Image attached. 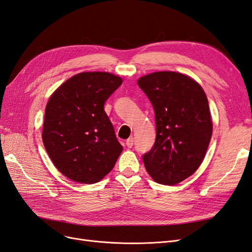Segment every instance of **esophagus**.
Returning a JSON list of instances; mask_svg holds the SVG:
<instances>
[{"label": "esophagus", "instance_id": "1", "mask_svg": "<svg viewBox=\"0 0 252 252\" xmlns=\"http://www.w3.org/2000/svg\"><path fill=\"white\" fill-rule=\"evenodd\" d=\"M133 144H134V140H133L132 136L126 141V145H127V147H129V148H131L133 146Z\"/></svg>", "mask_w": 252, "mask_h": 252}]
</instances>
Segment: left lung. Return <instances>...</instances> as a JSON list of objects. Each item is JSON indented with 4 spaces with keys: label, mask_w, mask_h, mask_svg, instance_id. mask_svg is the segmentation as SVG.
<instances>
[{
    "label": "left lung",
    "mask_w": 252,
    "mask_h": 252,
    "mask_svg": "<svg viewBox=\"0 0 252 252\" xmlns=\"http://www.w3.org/2000/svg\"><path fill=\"white\" fill-rule=\"evenodd\" d=\"M138 85L156 113V142L143 156L145 168L158 184H179L199 168L208 148L212 122L207 96L200 84L173 71L144 75Z\"/></svg>",
    "instance_id": "1"
}]
</instances>
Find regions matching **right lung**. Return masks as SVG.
Segmentation results:
<instances>
[{
    "label": "right lung",
    "mask_w": 252,
    "mask_h": 252,
    "mask_svg": "<svg viewBox=\"0 0 252 252\" xmlns=\"http://www.w3.org/2000/svg\"><path fill=\"white\" fill-rule=\"evenodd\" d=\"M122 83L109 72H82L50 96L43 143L57 169L68 179L94 184L112 170L123 147L104 104Z\"/></svg>",
    "instance_id": "add662e5"
}]
</instances>
